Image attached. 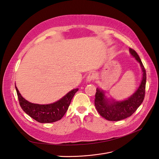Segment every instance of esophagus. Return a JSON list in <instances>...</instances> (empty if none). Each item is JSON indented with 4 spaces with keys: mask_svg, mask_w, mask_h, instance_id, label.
I'll return each instance as SVG.
<instances>
[{
    "mask_svg": "<svg viewBox=\"0 0 159 159\" xmlns=\"http://www.w3.org/2000/svg\"><path fill=\"white\" fill-rule=\"evenodd\" d=\"M95 77H96V75L95 74V73H93V72H91V73H89L87 77V81H93L95 79Z\"/></svg>",
    "mask_w": 159,
    "mask_h": 159,
    "instance_id": "34e87169",
    "label": "esophagus"
}]
</instances>
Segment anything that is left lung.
Here are the masks:
<instances>
[{
	"label": "left lung",
	"mask_w": 159,
	"mask_h": 159,
	"mask_svg": "<svg viewBox=\"0 0 159 159\" xmlns=\"http://www.w3.org/2000/svg\"><path fill=\"white\" fill-rule=\"evenodd\" d=\"M129 51L131 55L140 63L143 72V79L136 92L131 97L123 102L109 103V102H107L108 100L105 98L103 91L98 88L96 89L97 91L95 93L94 102L95 108L101 116L108 121H117L131 116L141 105L145 98L147 80L146 70L137 53L132 48H130Z\"/></svg>",
	"instance_id": "8db88e82"
}]
</instances>
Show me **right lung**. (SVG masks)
<instances>
[{"instance_id":"add662e5","label":"right lung","mask_w":159,"mask_h":159,"mask_svg":"<svg viewBox=\"0 0 159 159\" xmlns=\"http://www.w3.org/2000/svg\"><path fill=\"white\" fill-rule=\"evenodd\" d=\"M16 90L19 104L24 111L38 122L48 123L59 121L62 118L78 89L71 90L59 101L48 105H39L28 102L22 97L16 87Z\"/></svg>"}]
</instances>
